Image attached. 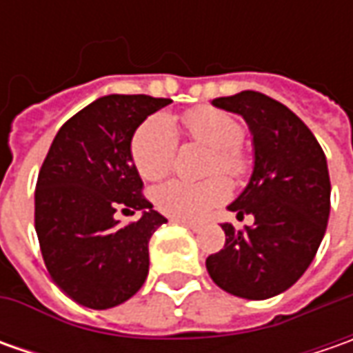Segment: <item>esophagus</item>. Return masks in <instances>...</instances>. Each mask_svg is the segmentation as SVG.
I'll return each instance as SVG.
<instances>
[{"label": "esophagus", "mask_w": 353, "mask_h": 353, "mask_svg": "<svg viewBox=\"0 0 353 353\" xmlns=\"http://www.w3.org/2000/svg\"><path fill=\"white\" fill-rule=\"evenodd\" d=\"M170 222H174V224H181V225H186L188 230H194V232H196L198 228H200L196 222H190V220H179V218H172Z\"/></svg>", "instance_id": "obj_1"}]
</instances>
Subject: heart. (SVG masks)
<instances>
[{
	"label": "heart",
	"instance_id": "heart-1",
	"mask_svg": "<svg viewBox=\"0 0 353 353\" xmlns=\"http://www.w3.org/2000/svg\"><path fill=\"white\" fill-rule=\"evenodd\" d=\"M183 128L192 141L212 149L208 172H224L241 179L250 170V161L239 147L243 139L241 121L216 108H196L183 117ZM176 133L167 117L145 119L131 139V159L143 179H163L174 163ZM230 196V184L222 176L202 183L169 181L155 190V204L163 214L179 220H198Z\"/></svg>",
	"mask_w": 353,
	"mask_h": 353
}]
</instances>
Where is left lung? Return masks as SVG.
Returning a JSON list of instances; mask_svg holds the SVG:
<instances>
[{"mask_svg":"<svg viewBox=\"0 0 353 353\" xmlns=\"http://www.w3.org/2000/svg\"><path fill=\"white\" fill-rule=\"evenodd\" d=\"M212 103L250 125L253 172L228 210L255 222L243 230L222 224L224 250L212 253L206 269L225 292L265 301L292 287L319 251L330 216L326 155L301 117L261 92L245 90Z\"/></svg>","mask_w":353,"mask_h":353,"instance_id":"8db88e82","label":"left lung"}]
</instances>
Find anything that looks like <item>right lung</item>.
I'll return each instance as SVG.
<instances>
[{"mask_svg": "<svg viewBox=\"0 0 353 353\" xmlns=\"http://www.w3.org/2000/svg\"><path fill=\"white\" fill-rule=\"evenodd\" d=\"M170 102L145 94L98 98L59 129L48 149L34 188V230L48 275L78 305H121L147 279L149 239L167 218L143 196L131 139ZM119 210L142 218L121 226Z\"/></svg>", "mask_w": 353, "mask_h": 353, "instance_id": "add662e5", "label": "right lung"}]
</instances>
